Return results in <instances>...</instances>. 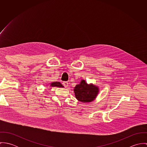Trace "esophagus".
<instances>
[{
    "mask_svg": "<svg viewBox=\"0 0 147 147\" xmlns=\"http://www.w3.org/2000/svg\"><path fill=\"white\" fill-rule=\"evenodd\" d=\"M62 84H63L65 88H67L68 86V83L67 82H63Z\"/></svg>",
    "mask_w": 147,
    "mask_h": 147,
    "instance_id": "34e87169",
    "label": "esophagus"
}]
</instances>
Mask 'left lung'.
I'll return each instance as SVG.
<instances>
[{
  "label": "left lung",
  "mask_w": 147,
  "mask_h": 147,
  "mask_svg": "<svg viewBox=\"0 0 147 147\" xmlns=\"http://www.w3.org/2000/svg\"><path fill=\"white\" fill-rule=\"evenodd\" d=\"M74 93L76 99L82 102H90L95 100L99 92L97 86L92 84H88L84 80L76 85Z\"/></svg>",
  "instance_id": "obj_1"
}]
</instances>
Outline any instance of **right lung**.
I'll use <instances>...</instances> for the list:
<instances>
[{
    "mask_svg": "<svg viewBox=\"0 0 147 147\" xmlns=\"http://www.w3.org/2000/svg\"><path fill=\"white\" fill-rule=\"evenodd\" d=\"M50 86H57V87H59V88H63L64 87L62 84H61L60 82H53L50 84Z\"/></svg>",
    "mask_w": 147,
    "mask_h": 147,
    "instance_id": "obj_1",
    "label": "right lung"
}]
</instances>
